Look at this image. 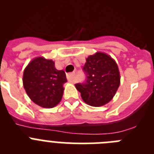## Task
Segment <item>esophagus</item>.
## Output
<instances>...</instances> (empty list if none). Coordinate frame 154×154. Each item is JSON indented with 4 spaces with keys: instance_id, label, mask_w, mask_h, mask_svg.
Returning <instances> with one entry per match:
<instances>
[{
    "instance_id": "obj_1",
    "label": "esophagus",
    "mask_w": 154,
    "mask_h": 154,
    "mask_svg": "<svg viewBox=\"0 0 154 154\" xmlns=\"http://www.w3.org/2000/svg\"><path fill=\"white\" fill-rule=\"evenodd\" d=\"M74 75H75V72L69 73V74L67 75L68 81L70 82H74Z\"/></svg>"
}]
</instances>
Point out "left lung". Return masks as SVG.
<instances>
[{
	"label": "left lung",
	"mask_w": 154,
	"mask_h": 154,
	"mask_svg": "<svg viewBox=\"0 0 154 154\" xmlns=\"http://www.w3.org/2000/svg\"><path fill=\"white\" fill-rule=\"evenodd\" d=\"M85 80L75 84L83 101L92 106L106 104L115 96L120 76L115 61L108 55L97 52L89 55L84 65Z\"/></svg>",
	"instance_id": "left-lung-1"
}]
</instances>
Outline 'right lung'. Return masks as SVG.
Here are the masks:
<instances>
[{
  "instance_id": "add662e5",
  "label": "right lung",
  "mask_w": 154,
  "mask_h": 154,
  "mask_svg": "<svg viewBox=\"0 0 154 154\" xmlns=\"http://www.w3.org/2000/svg\"><path fill=\"white\" fill-rule=\"evenodd\" d=\"M66 82L65 72L55 69L52 60L42 57L31 61L24 71L23 85L28 96L44 108L55 106L61 101Z\"/></svg>"
}]
</instances>
